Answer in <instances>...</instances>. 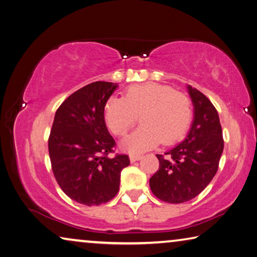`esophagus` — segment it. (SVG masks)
<instances>
[{"instance_id":"34e87169","label":"esophagus","mask_w":257,"mask_h":257,"mask_svg":"<svg viewBox=\"0 0 257 257\" xmlns=\"http://www.w3.org/2000/svg\"><path fill=\"white\" fill-rule=\"evenodd\" d=\"M141 159H142L141 155H136V154L130 155V160H131V163H136V161H139Z\"/></svg>"}]
</instances>
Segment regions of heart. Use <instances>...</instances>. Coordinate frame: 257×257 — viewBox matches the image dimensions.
<instances>
[{
    "instance_id": "1",
    "label": "heart",
    "mask_w": 257,
    "mask_h": 257,
    "mask_svg": "<svg viewBox=\"0 0 257 257\" xmlns=\"http://www.w3.org/2000/svg\"><path fill=\"white\" fill-rule=\"evenodd\" d=\"M140 127L124 139L126 150L142 152L161 142L170 146L185 136L192 121L191 101L185 93L168 85L149 82L132 85L124 98L111 97L105 105V121L109 131L123 137L139 120Z\"/></svg>"
}]
</instances>
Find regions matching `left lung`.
<instances>
[{
    "label": "left lung",
    "instance_id": "obj_1",
    "mask_svg": "<svg viewBox=\"0 0 257 257\" xmlns=\"http://www.w3.org/2000/svg\"><path fill=\"white\" fill-rule=\"evenodd\" d=\"M194 119L185 140L165 156L157 155L159 169L150 178L154 194L168 203L194 199L217 174L223 151L222 128L218 111L209 98L187 85Z\"/></svg>",
    "mask_w": 257,
    "mask_h": 257
}]
</instances>
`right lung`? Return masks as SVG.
I'll return each instance as SVG.
<instances>
[{
  "label": "right lung",
  "mask_w": 257,
  "mask_h": 257,
  "mask_svg": "<svg viewBox=\"0 0 257 257\" xmlns=\"http://www.w3.org/2000/svg\"><path fill=\"white\" fill-rule=\"evenodd\" d=\"M116 83L96 81L67 97L58 107L48 138L53 174L62 191L78 203L103 204L119 190L127 155L114 152L115 140L105 123V105Z\"/></svg>",
  "instance_id": "right-lung-1"
}]
</instances>
